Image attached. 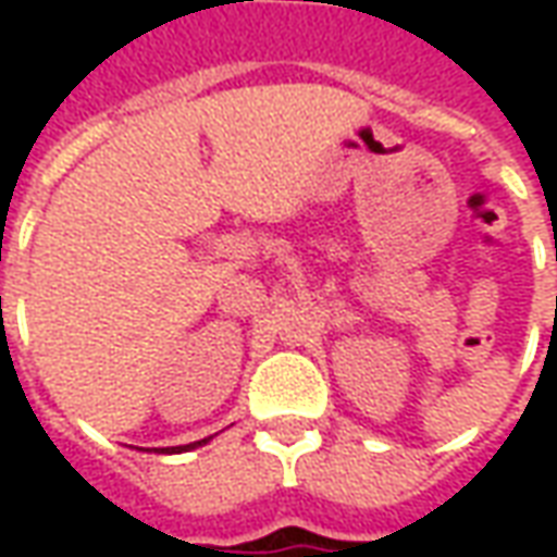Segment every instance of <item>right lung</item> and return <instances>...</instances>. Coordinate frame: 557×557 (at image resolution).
<instances>
[{
  "instance_id": "obj_1",
  "label": "right lung",
  "mask_w": 557,
  "mask_h": 557,
  "mask_svg": "<svg viewBox=\"0 0 557 557\" xmlns=\"http://www.w3.org/2000/svg\"><path fill=\"white\" fill-rule=\"evenodd\" d=\"M208 438H202V442H194V444H182V447H172V454H182V450H194V447H199V444H206Z\"/></svg>"
}]
</instances>
